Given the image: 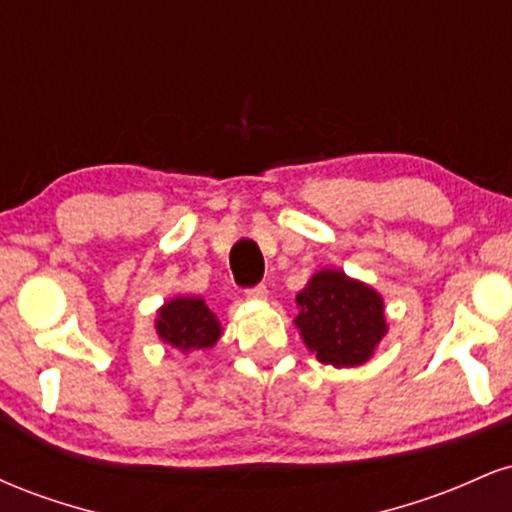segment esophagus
Returning <instances> with one entry per match:
<instances>
[{
	"instance_id": "34e87169",
	"label": "esophagus",
	"mask_w": 512,
	"mask_h": 512,
	"mask_svg": "<svg viewBox=\"0 0 512 512\" xmlns=\"http://www.w3.org/2000/svg\"><path fill=\"white\" fill-rule=\"evenodd\" d=\"M245 296H248L250 301H264V298L269 296V291L264 284H257V286H252V289L245 291Z\"/></svg>"
}]
</instances>
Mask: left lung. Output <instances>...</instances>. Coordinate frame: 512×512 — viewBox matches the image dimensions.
<instances>
[{
	"instance_id": "8db88e82",
	"label": "left lung",
	"mask_w": 512,
	"mask_h": 512,
	"mask_svg": "<svg viewBox=\"0 0 512 512\" xmlns=\"http://www.w3.org/2000/svg\"><path fill=\"white\" fill-rule=\"evenodd\" d=\"M296 303L301 313L293 322L320 363L361 366L387 334L383 296L339 269L310 276Z\"/></svg>"
}]
</instances>
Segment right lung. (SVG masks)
<instances>
[{"label":"right lung","instance_id":"1","mask_svg":"<svg viewBox=\"0 0 512 512\" xmlns=\"http://www.w3.org/2000/svg\"><path fill=\"white\" fill-rule=\"evenodd\" d=\"M156 332L180 351H202L221 337V322L202 298L178 296L158 310Z\"/></svg>","mask_w":512,"mask_h":512}]
</instances>
